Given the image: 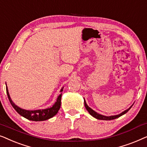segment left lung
Returning <instances> with one entry per match:
<instances>
[{
	"label": "left lung",
	"instance_id": "obj_1",
	"mask_svg": "<svg viewBox=\"0 0 147 147\" xmlns=\"http://www.w3.org/2000/svg\"><path fill=\"white\" fill-rule=\"evenodd\" d=\"M84 105H85V107L86 108V110H88V112H89L90 115H92L93 117L97 118L98 120H113V119H115V118H117L118 117H120V116H121L123 115V114H126V112H127L128 110H129L131 107H130L128 109H127L125 111H124L123 112H122L121 114H118V115H116V116H102L101 114H98L97 112H96L95 111H94L92 109V108H90L89 106L87 105V104H86V102L85 101V100H84Z\"/></svg>",
	"mask_w": 147,
	"mask_h": 147
}]
</instances>
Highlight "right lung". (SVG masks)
Masks as SVG:
<instances>
[{"mask_svg": "<svg viewBox=\"0 0 147 147\" xmlns=\"http://www.w3.org/2000/svg\"><path fill=\"white\" fill-rule=\"evenodd\" d=\"M7 90V94L9 98V100L10 102H11V105L13 106L16 111L19 113L20 115L23 116L24 118H27V119L29 120H33V121H43V120H46L49 119L57 114V113L59 111L60 107H61V94L58 96L57 102L55 104L52 106L51 108H47V109L44 110H23L22 108L18 107L13 103L12 101L11 98H10L9 92H8L7 87L6 88ZM63 88L61 90L60 92H63Z\"/></svg>", "mask_w": 147, "mask_h": 147, "instance_id": "obj_1", "label": "right lung"}]
</instances>
